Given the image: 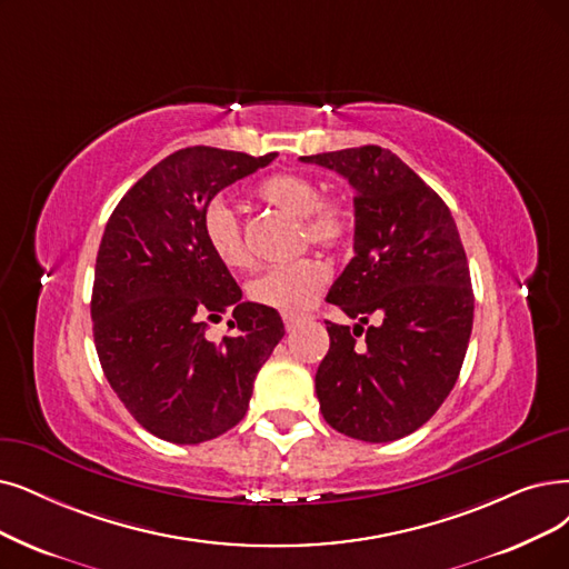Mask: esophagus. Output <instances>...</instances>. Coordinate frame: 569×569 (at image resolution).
Returning <instances> with one entry per match:
<instances>
[{
    "mask_svg": "<svg viewBox=\"0 0 569 569\" xmlns=\"http://www.w3.org/2000/svg\"><path fill=\"white\" fill-rule=\"evenodd\" d=\"M282 320H284V329L293 331V329H299L301 325H306L310 317L308 315H297V312H284Z\"/></svg>",
    "mask_w": 569,
    "mask_h": 569,
    "instance_id": "1",
    "label": "esophagus"
}]
</instances>
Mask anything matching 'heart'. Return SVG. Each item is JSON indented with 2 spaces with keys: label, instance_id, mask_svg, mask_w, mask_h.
Segmentation results:
<instances>
[{
  "label": "heart",
  "instance_id": "b5f03b06",
  "mask_svg": "<svg viewBox=\"0 0 569 569\" xmlns=\"http://www.w3.org/2000/svg\"><path fill=\"white\" fill-rule=\"evenodd\" d=\"M259 198L291 217H301V244L322 249L343 247L352 233V212L343 200L322 198L320 187L301 174H276L263 181ZM202 238L226 268L252 261L236 210L223 198H212L202 210ZM329 282V268L320 259H297L270 266L249 282L254 303L280 312H303Z\"/></svg>",
  "mask_w": 569,
  "mask_h": 569
}]
</instances>
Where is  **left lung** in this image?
<instances>
[{
  "label": "left lung",
  "mask_w": 569,
  "mask_h": 569,
  "mask_svg": "<svg viewBox=\"0 0 569 569\" xmlns=\"http://www.w3.org/2000/svg\"><path fill=\"white\" fill-rule=\"evenodd\" d=\"M301 161L343 174L355 189V257L327 301L357 325L327 320L331 346L315 376L320 411L346 437L397 441L439 411L467 355L473 291L456 219L390 149Z\"/></svg>",
  "instance_id": "1"
}]
</instances>
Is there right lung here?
I'll list each match as a JSON object with an SVG mask.
<instances>
[{"label":"right lung","mask_w":569,"mask_h":569,"mask_svg":"<svg viewBox=\"0 0 569 569\" xmlns=\"http://www.w3.org/2000/svg\"><path fill=\"white\" fill-rule=\"evenodd\" d=\"M276 156L179 149L107 221L90 299L96 350L111 390L158 439L202 443L236 427L284 336L278 310L240 301L229 268L202 238L208 202ZM229 309L237 333L212 345L207 325Z\"/></svg>","instance_id":"1"}]
</instances>
